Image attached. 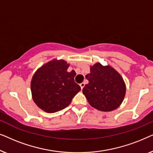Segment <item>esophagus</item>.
<instances>
[{"instance_id": "1", "label": "esophagus", "mask_w": 153, "mask_h": 153, "mask_svg": "<svg viewBox=\"0 0 153 153\" xmlns=\"http://www.w3.org/2000/svg\"><path fill=\"white\" fill-rule=\"evenodd\" d=\"M80 86H81V89H83V88H84V86H85V83H80Z\"/></svg>"}]
</instances>
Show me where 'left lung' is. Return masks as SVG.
I'll return each instance as SVG.
<instances>
[{
    "instance_id": "1",
    "label": "left lung",
    "mask_w": 153,
    "mask_h": 153,
    "mask_svg": "<svg viewBox=\"0 0 153 153\" xmlns=\"http://www.w3.org/2000/svg\"><path fill=\"white\" fill-rule=\"evenodd\" d=\"M89 83L83 93L93 107L102 111H111L120 105L126 88L122 76L110 66L96 63L85 75Z\"/></svg>"
}]
</instances>
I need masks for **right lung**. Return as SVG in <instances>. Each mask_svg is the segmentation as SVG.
I'll use <instances>...</instances> for the list:
<instances>
[{"label": "right lung", "mask_w": 153, "mask_h": 153, "mask_svg": "<svg viewBox=\"0 0 153 153\" xmlns=\"http://www.w3.org/2000/svg\"><path fill=\"white\" fill-rule=\"evenodd\" d=\"M70 65L65 60H53L41 67L31 81L33 99L37 106L47 113L67 107L81 91L75 83L76 72H68Z\"/></svg>", "instance_id": "obj_1"}]
</instances>
